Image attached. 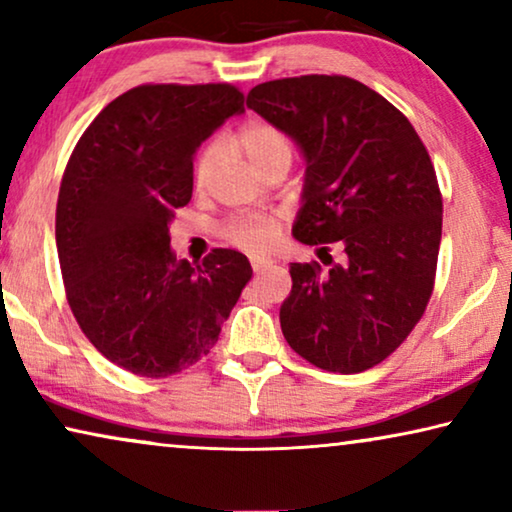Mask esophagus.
Masks as SVG:
<instances>
[{
  "label": "esophagus",
  "instance_id": "esophagus-1",
  "mask_svg": "<svg viewBox=\"0 0 512 512\" xmlns=\"http://www.w3.org/2000/svg\"><path fill=\"white\" fill-rule=\"evenodd\" d=\"M272 265V261L270 258H261V256H254L251 258V268H254V272L258 275V272H263V270H268Z\"/></svg>",
  "mask_w": 512,
  "mask_h": 512
}]
</instances>
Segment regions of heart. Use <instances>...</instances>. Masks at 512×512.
I'll list each match as a JSON object with an SVG mask.
<instances>
[{
  "label": "heart",
  "instance_id": "obj_1",
  "mask_svg": "<svg viewBox=\"0 0 512 512\" xmlns=\"http://www.w3.org/2000/svg\"><path fill=\"white\" fill-rule=\"evenodd\" d=\"M237 149L244 153V158L249 160L256 170H261L263 165H268L270 160L277 158H289L293 156V144L291 137L279 128L275 123L256 121L244 125L235 137ZM216 158H219V149L214 144H209L205 151L200 153L198 163H195V186H205V181L212 174ZM277 235V226L270 216L263 214H247L237 216V219L228 221L223 228V237L235 247L247 249V251H263L268 249L272 240Z\"/></svg>",
  "mask_w": 512,
  "mask_h": 512
}]
</instances>
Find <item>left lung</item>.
<instances>
[{
	"instance_id": "8db88e82",
	"label": "left lung",
	"mask_w": 512,
	"mask_h": 512,
	"mask_svg": "<svg viewBox=\"0 0 512 512\" xmlns=\"http://www.w3.org/2000/svg\"><path fill=\"white\" fill-rule=\"evenodd\" d=\"M247 107L303 149L293 237L325 263H291L284 338L321 370L363 373L401 347L436 284L443 195L429 151L394 104L349 76L265 81Z\"/></svg>"
}]
</instances>
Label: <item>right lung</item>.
<instances>
[{"label": "right lung", "mask_w": 512, "mask_h": 512, "mask_svg": "<svg viewBox=\"0 0 512 512\" xmlns=\"http://www.w3.org/2000/svg\"><path fill=\"white\" fill-rule=\"evenodd\" d=\"M242 111L230 83H144L95 116L62 174L55 242L67 303L97 352L139 377L207 356L251 279L235 249L200 265L170 249V221L193 195V153Z\"/></svg>", "instance_id": "obj_1"}]
</instances>
